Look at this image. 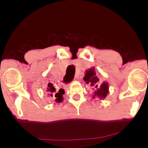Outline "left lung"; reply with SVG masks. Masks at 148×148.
I'll return each instance as SVG.
<instances>
[{
	"instance_id": "obj_1",
	"label": "left lung",
	"mask_w": 148,
	"mask_h": 148,
	"mask_svg": "<svg viewBox=\"0 0 148 148\" xmlns=\"http://www.w3.org/2000/svg\"><path fill=\"white\" fill-rule=\"evenodd\" d=\"M84 80L86 84H89L92 88V99L99 98V99H104L109 92V86L106 81H103L100 86H99V78L96 75L95 67L86 70Z\"/></svg>"
}]
</instances>
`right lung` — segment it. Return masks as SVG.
<instances>
[{
    "label": "right lung",
    "instance_id": "obj_1",
    "mask_svg": "<svg viewBox=\"0 0 148 148\" xmlns=\"http://www.w3.org/2000/svg\"><path fill=\"white\" fill-rule=\"evenodd\" d=\"M47 92L48 93V96L49 97H52L55 99L56 102L60 103L63 100L62 95L64 94V90L62 88H60L58 91H56V88L53 86L52 84L49 83L48 87L47 88Z\"/></svg>",
    "mask_w": 148,
    "mask_h": 148
}]
</instances>
